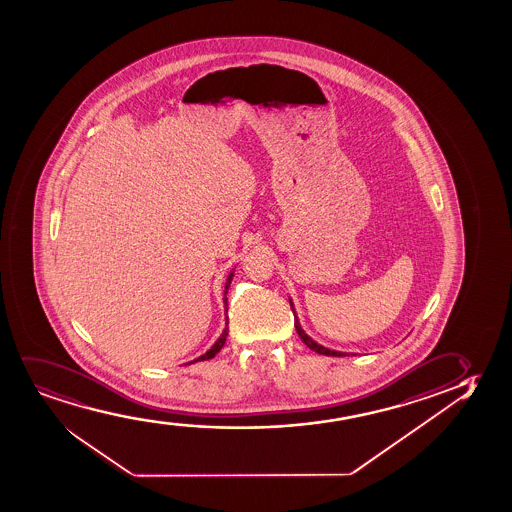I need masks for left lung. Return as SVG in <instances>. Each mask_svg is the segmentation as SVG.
<instances>
[{
  "label": "left lung",
  "instance_id": "8db88e82",
  "mask_svg": "<svg viewBox=\"0 0 512 512\" xmlns=\"http://www.w3.org/2000/svg\"><path fill=\"white\" fill-rule=\"evenodd\" d=\"M291 303L292 311H294V303L289 301ZM294 327H296V332H298L299 337H301V341L310 348V350L317 351L318 355H325V356H346L348 353H343V351H336V350H329V348H325V346H322V344L315 343L313 339H311L308 334H306L305 330L301 329V324H299V318L298 315H296V311H294Z\"/></svg>",
  "mask_w": 512,
  "mask_h": 512
}]
</instances>
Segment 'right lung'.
<instances>
[{
  "label": "right lung",
  "mask_w": 512,
  "mask_h": 512,
  "mask_svg": "<svg viewBox=\"0 0 512 512\" xmlns=\"http://www.w3.org/2000/svg\"><path fill=\"white\" fill-rule=\"evenodd\" d=\"M233 279V270L232 272L228 273L227 282H225V292H223V303H225V311L228 310V287H230V284H232ZM227 322H225V329H223V332H221V336L218 337V341L211 346V350H207L204 355L199 356V358H195V360H192L190 363L194 362H204V360H209V358H214L216 356V353L223 348V344H225V341H227L228 336V317L225 318Z\"/></svg>",
  "instance_id": "obj_1"
}]
</instances>
